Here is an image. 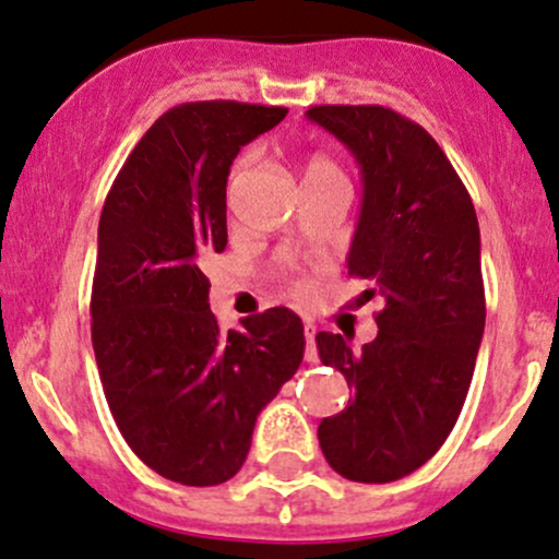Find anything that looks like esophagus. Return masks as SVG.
Returning a JSON list of instances; mask_svg holds the SVG:
<instances>
[{"label":"esophagus","mask_w":559,"mask_h":559,"mask_svg":"<svg viewBox=\"0 0 559 559\" xmlns=\"http://www.w3.org/2000/svg\"><path fill=\"white\" fill-rule=\"evenodd\" d=\"M304 335H306V361H317L319 354H317V343H313V337H317V328H313V322H309V319L304 322Z\"/></svg>","instance_id":"34e87169"}]
</instances>
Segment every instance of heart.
Segmentation results:
<instances>
[{"label": "heart", "mask_w": 559, "mask_h": 559, "mask_svg": "<svg viewBox=\"0 0 559 559\" xmlns=\"http://www.w3.org/2000/svg\"><path fill=\"white\" fill-rule=\"evenodd\" d=\"M248 160H250V158L246 155V158L237 163V171H242V168L248 166ZM306 171H335V168H332L328 160L317 158V160L309 163V168H306ZM293 290H296V296H306V293H309V285H306V282H296V285H293Z\"/></svg>", "instance_id": "1"}]
</instances>
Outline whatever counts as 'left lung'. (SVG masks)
I'll use <instances>...</instances> for the list:
<instances>
[{"label": "left lung", "mask_w": 559, "mask_h": 559, "mask_svg": "<svg viewBox=\"0 0 559 559\" xmlns=\"http://www.w3.org/2000/svg\"><path fill=\"white\" fill-rule=\"evenodd\" d=\"M306 118L359 163L348 274L382 296L372 343L317 335L319 359L354 391L319 423V447L343 478L391 483L443 447L467 399L486 328L478 216L438 142L396 110L317 105Z\"/></svg>", "instance_id": "8db88e82"}]
</instances>
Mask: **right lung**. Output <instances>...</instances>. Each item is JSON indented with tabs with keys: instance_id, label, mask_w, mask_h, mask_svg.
Wrapping results in <instances>:
<instances>
[{
	"instance_id": "right-lung-1",
	"label": "right lung",
	"mask_w": 559,
	"mask_h": 559,
	"mask_svg": "<svg viewBox=\"0 0 559 559\" xmlns=\"http://www.w3.org/2000/svg\"><path fill=\"white\" fill-rule=\"evenodd\" d=\"M285 116L231 99L163 112L99 216L90 311L105 399L131 451L181 486L237 475L261 409L304 361V324L285 306L218 330L200 269L227 248L231 160Z\"/></svg>"
}]
</instances>
